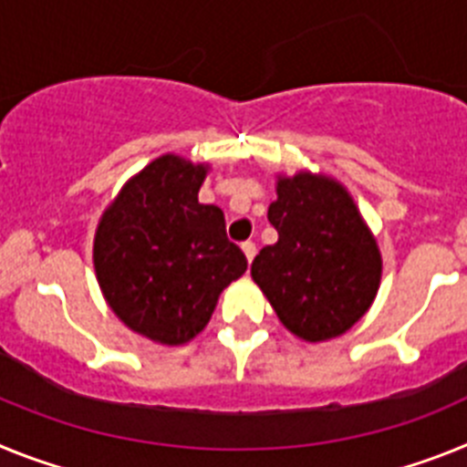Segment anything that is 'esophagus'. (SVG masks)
Segmentation results:
<instances>
[{
    "label": "esophagus",
    "instance_id": "esophagus-1",
    "mask_svg": "<svg viewBox=\"0 0 467 467\" xmlns=\"http://www.w3.org/2000/svg\"><path fill=\"white\" fill-rule=\"evenodd\" d=\"M242 251H244V256H246V261H254V256H256V244H254V242H244V244H242Z\"/></svg>",
    "mask_w": 467,
    "mask_h": 467
}]
</instances>
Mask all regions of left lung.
Here are the masks:
<instances>
[{
    "instance_id": "obj_1",
    "label": "left lung",
    "mask_w": 467,
    "mask_h": 467,
    "mask_svg": "<svg viewBox=\"0 0 467 467\" xmlns=\"http://www.w3.org/2000/svg\"><path fill=\"white\" fill-rule=\"evenodd\" d=\"M267 221L279 237L254 258L251 277L279 322L310 343L346 334L374 303L383 267L350 192L310 171L277 176Z\"/></svg>"
}]
</instances>
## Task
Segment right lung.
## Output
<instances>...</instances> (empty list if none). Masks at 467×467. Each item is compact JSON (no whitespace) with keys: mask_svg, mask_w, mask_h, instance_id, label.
Returning <instances> with one entry per match:
<instances>
[{"mask_svg":"<svg viewBox=\"0 0 467 467\" xmlns=\"http://www.w3.org/2000/svg\"><path fill=\"white\" fill-rule=\"evenodd\" d=\"M206 164L161 155L129 181L100 216L93 267L105 301L129 329L183 346L242 277L246 256L225 234V216L200 204Z\"/></svg>","mask_w":467,"mask_h":467,"instance_id":"obj_1","label":"right lung"}]
</instances>
